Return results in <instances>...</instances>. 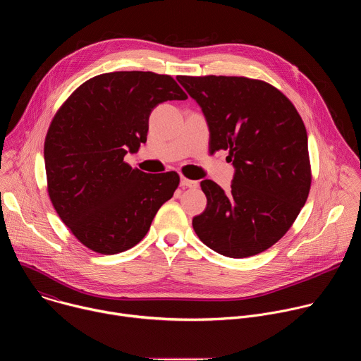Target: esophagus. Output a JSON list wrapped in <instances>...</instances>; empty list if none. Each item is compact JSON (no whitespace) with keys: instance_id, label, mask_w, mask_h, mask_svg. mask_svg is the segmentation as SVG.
<instances>
[{"instance_id":"1","label":"esophagus","mask_w":361,"mask_h":361,"mask_svg":"<svg viewBox=\"0 0 361 361\" xmlns=\"http://www.w3.org/2000/svg\"><path fill=\"white\" fill-rule=\"evenodd\" d=\"M180 185H181V187H188V188H195V187L198 185V183L194 181V180H190V178H187V177H184V176H181Z\"/></svg>"}]
</instances>
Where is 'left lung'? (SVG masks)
<instances>
[{"label": "left lung", "mask_w": 361, "mask_h": 361, "mask_svg": "<svg viewBox=\"0 0 361 361\" xmlns=\"http://www.w3.org/2000/svg\"><path fill=\"white\" fill-rule=\"evenodd\" d=\"M210 128V151L228 149L231 190L200 183L207 207L192 219L198 238L233 259L276 244L293 226L312 187L307 131L274 85L235 75H178Z\"/></svg>", "instance_id": "left-lung-1"}]
</instances>
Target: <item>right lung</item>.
<instances>
[{"label": "right lung", "instance_id": "add662e5", "mask_svg": "<svg viewBox=\"0 0 361 361\" xmlns=\"http://www.w3.org/2000/svg\"><path fill=\"white\" fill-rule=\"evenodd\" d=\"M187 98L171 75L116 71L87 80L63 102L44 141L47 191L82 245L110 255L145 237L180 176L147 174L124 156L147 141L154 107Z\"/></svg>", "mask_w": 361, "mask_h": 361}]
</instances>
